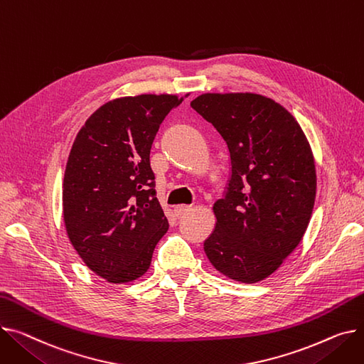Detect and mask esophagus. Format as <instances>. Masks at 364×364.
Returning <instances> with one entry per match:
<instances>
[{
	"mask_svg": "<svg viewBox=\"0 0 364 364\" xmlns=\"http://www.w3.org/2000/svg\"><path fill=\"white\" fill-rule=\"evenodd\" d=\"M188 210H190V206H187V205H178V206L174 208V215L178 218V216L187 213Z\"/></svg>",
	"mask_w": 364,
	"mask_h": 364,
	"instance_id": "obj_1",
	"label": "esophagus"
}]
</instances>
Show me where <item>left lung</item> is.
<instances>
[{
  "label": "left lung",
  "mask_w": 364,
  "mask_h": 364,
  "mask_svg": "<svg viewBox=\"0 0 364 364\" xmlns=\"http://www.w3.org/2000/svg\"><path fill=\"white\" fill-rule=\"evenodd\" d=\"M227 141L231 180L215 202L203 249L224 277L255 284L272 275L304 237L316 198V166L297 119L250 92L203 93L190 102Z\"/></svg>",
  "instance_id": "left-lung-1"
}]
</instances>
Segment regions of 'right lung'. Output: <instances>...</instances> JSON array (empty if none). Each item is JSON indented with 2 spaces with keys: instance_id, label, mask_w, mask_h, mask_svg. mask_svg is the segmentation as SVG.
Instances as JSON below:
<instances>
[{
  "instance_id": "1",
  "label": "right lung",
  "mask_w": 364,
  "mask_h": 364,
  "mask_svg": "<svg viewBox=\"0 0 364 364\" xmlns=\"http://www.w3.org/2000/svg\"><path fill=\"white\" fill-rule=\"evenodd\" d=\"M184 98L143 93L108 101L73 141L63 181L65 231L87 268L109 284L146 274L168 231L149 155L164 118Z\"/></svg>"
}]
</instances>
